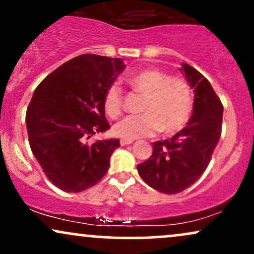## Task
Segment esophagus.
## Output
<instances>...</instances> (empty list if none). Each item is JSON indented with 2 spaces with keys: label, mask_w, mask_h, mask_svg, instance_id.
Instances as JSON below:
<instances>
[{
  "label": "esophagus",
  "mask_w": 254,
  "mask_h": 254,
  "mask_svg": "<svg viewBox=\"0 0 254 254\" xmlns=\"http://www.w3.org/2000/svg\"><path fill=\"white\" fill-rule=\"evenodd\" d=\"M133 142V139H124L122 138L121 139V145H127V144H131Z\"/></svg>",
  "instance_id": "34e87169"
}]
</instances>
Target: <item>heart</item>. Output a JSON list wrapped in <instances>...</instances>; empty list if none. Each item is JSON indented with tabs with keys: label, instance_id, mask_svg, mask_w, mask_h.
<instances>
[{
	"label": "heart",
	"instance_id": "1",
	"mask_svg": "<svg viewBox=\"0 0 254 254\" xmlns=\"http://www.w3.org/2000/svg\"><path fill=\"white\" fill-rule=\"evenodd\" d=\"M130 86L144 95L143 115L129 116L113 127V133L124 139L151 136L161 130L173 133L183 129L190 119L193 98L190 86L180 78L156 69L136 72L129 78ZM105 112L118 118L123 111V93L117 83L109 87L104 99Z\"/></svg>",
	"mask_w": 254,
	"mask_h": 254
}]
</instances>
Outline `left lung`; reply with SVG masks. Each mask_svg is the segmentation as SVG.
<instances>
[{
	"label": "left lung",
	"instance_id": "8db88e82",
	"mask_svg": "<svg viewBox=\"0 0 254 254\" xmlns=\"http://www.w3.org/2000/svg\"><path fill=\"white\" fill-rule=\"evenodd\" d=\"M180 71L194 89L190 121L171 139L154 142L151 156L137 165L138 174L150 188L167 194L182 192L199 179L222 130L223 106L210 82L186 63Z\"/></svg>",
	"mask_w": 254,
	"mask_h": 254
}]
</instances>
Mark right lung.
I'll list each match as a JSON object with an SVG mask.
<instances>
[{
	"label": "right lung",
	"mask_w": 254,
	"mask_h": 254,
	"mask_svg": "<svg viewBox=\"0 0 254 254\" xmlns=\"http://www.w3.org/2000/svg\"><path fill=\"white\" fill-rule=\"evenodd\" d=\"M121 58L81 55L48 75L26 112L32 153L49 180L65 192H81L103 179L119 139L86 141L110 129L104 99L124 70Z\"/></svg>",
	"instance_id": "1"
}]
</instances>
